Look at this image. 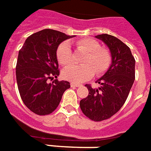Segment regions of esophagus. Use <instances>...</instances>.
Here are the masks:
<instances>
[{
	"label": "esophagus",
	"mask_w": 151,
	"mask_h": 151,
	"mask_svg": "<svg viewBox=\"0 0 151 151\" xmlns=\"http://www.w3.org/2000/svg\"><path fill=\"white\" fill-rule=\"evenodd\" d=\"M70 86L71 87H80L81 84H77V83H70Z\"/></svg>",
	"instance_id": "esophagus-1"
}]
</instances>
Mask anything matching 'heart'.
<instances>
[{"instance_id":"1","label":"heart","mask_w":151,"mask_h":151,"mask_svg":"<svg viewBox=\"0 0 151 151\" xmlns=\"http://www.w3.org/2000/svg\"><path fill=\"white\" fill-rule=\"evenodd\" d=\"M79 50L86 51L88 54L83 60L84 65L70 64L63 70V77L73 83H81L90 79L96 74H101L110 65V55L106 50L100 49V45L93 39L86 38L77 42ZM57 58L61 65H67L72 61L71 46L68 41L59 45L57 50Z\"/></svg>"}]
</instances>
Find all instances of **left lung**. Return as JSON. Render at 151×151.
<instances>
[{
  "label": "left lung",
  "instance_id": "8db88e82",
  "mask_svg": "<svg viewBox=\"0 0 151 151\" xmlns=\"http://www.w3.org/2000/svg\"><path fill=\"white\" fill-rule=\"evenodd\" d=\"M95 37L108 47L111 63L96 81L100 87L85 85L88 95L80 101V106L90 119L101 121L115 115L124 104L135 80V59L129 47L115 36L101 34Z\"/></svg>",
  "mask_w": 151,
  "mask_h": 151
}]
</instances>
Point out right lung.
<instances>
[{
	"mask_svg": "<svg viewBox=\"0 0 151 151\" xmlns=\"http://www.w3.org/2000/svg\"><path fill=\"white\" fill-rule=\"evenodd\" d=\"M72 37L58 31L44 29L27 37L19 50L16 65L19 93L25 106L36 115L52 113L64 92L70 87L68 81L57 80L59 76L57 50L63 41Z\"/></svg>",
	"mask_w": 151,
	"mask_h": 151,
	"instance_id": "right-lung-1",
	"label": "right lung"
}]
</instances>
